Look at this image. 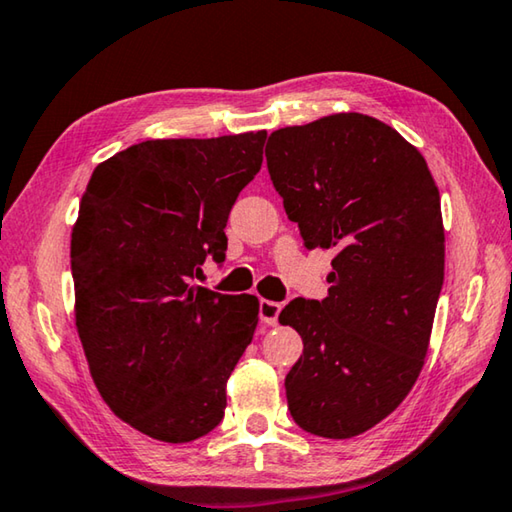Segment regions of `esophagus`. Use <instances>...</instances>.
Masks as SVG:
<instances>
[{"label": "esophagus", "instance_id": "1", "mask_svg": "<svg viewBox=\"0 0 512 512\" xmlns=\"http://www.w3.org/2000/svg\"><path fill=\"white\" fill-rule=\"evenodd\" d=\"M280 311H282L280 302L262 300V305H259V318H262V323L275 327V325H277V316H280Z\"/></svg>", "mask_w": 512, "mask_h": 512}]
</instances>
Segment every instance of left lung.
<instances>
[{
  "label": "left lung",
  "mask_w": 512,
  "mask_h": 512,
  "mask_svg": "<svg viewBox=\"0 0 512 512\" xmlns=\"http://www.w3.org/2000/svg\"><path fill=\"white\" fill-rule=\"evenodd\" d=\"M266 164L305 246L336 250L327 298L280 314L305 343L284 379L289 411L314 436H359L402 404L427 357L445 277L438 187L413 144L359 112L271 133Z\"/></svg>",
  "instance_id": "1"
}]
</instances>
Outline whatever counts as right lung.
Instances as JSON below:
<instances>
[{"mask_svg": "<svg viewBox=\"0 0 512 512\" xmlns=\"http://www.w3.org/2000/svg\"><path fill=\"white\" fill-rule=\"evenodd\" d=\"M266 131L146 140L94 169L72 228L74 314L112 413L162 443L223 420L225 384L253 341L255 296L192 284L221 262L225 223L262 167Z\"/></svg>", "mask_w": 512, "mask_h": 512, "instance_id": "1", "label": "right lung"}]
</instances>
